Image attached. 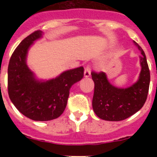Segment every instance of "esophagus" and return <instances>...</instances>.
I'll use <instances>...</instances> for the list:
<instances>
[{
    "label": "esophagus",
    "mask_w": 157,
    "mask_h": 157,
    "mask_svg": "<svg viewBox=\"0 0 157 157\" xmlns=\"http://www.w3.org/2000/svg\"><path fill=\"white\" fill-rule=\"evenodd\" d=\"M91 75V71H90V67H86L84 71V77L85 78H88L90 77Z\"/></svg>",
    "instance_id": "34e87169"
}]
</instances>
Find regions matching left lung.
Instances as JSON below:
<instances>
[{"label": "left lung", "mask_w": 157, "mask_h": 157, "mask_svg": "<svg viewBox=\"0 0 157 157\" xmlns=\"http://www.w3.org/2000/svg\"><path fill=\"white\" fill-rule=\"evenodd\" d=\"M134 45L141 52V71L138 80L127 88L115 86L105 72L92 73L94 94L92 106L95 114L107 121H120L135 114L143 107L149 93L150 73L146 56L138 43Z\"/></svg>", "instance_id": "8db88e82"}]
</instances>
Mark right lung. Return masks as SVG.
<instances>
[{"mask_svg":"<svg viewBox=\"0 0 157 157\" xmlns=\"http://www.w3.org/2000/svg\"><path fill=\"white\" fill-rule=\"evenodd\" d=\"M41 30L19 43L11 56L8 68V90L11 101L23 116L34 121H48L61 116L70 89L83 78L84 68L70 69L49 79H41L27 63L29 49L42 38Z\"/></svg>","mask_w":157,"mask_h":157,"instance_id":"right-lung-1","label":"right lung"}]
</instances>
